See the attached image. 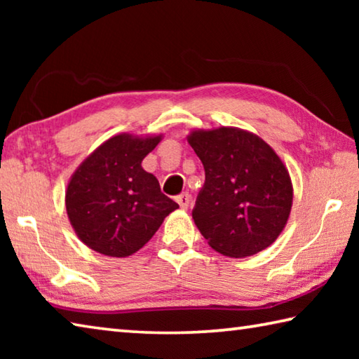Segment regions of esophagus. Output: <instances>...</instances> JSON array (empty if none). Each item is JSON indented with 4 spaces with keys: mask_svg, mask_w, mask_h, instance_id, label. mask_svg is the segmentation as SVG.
<instances>
[{
    "mask_svg": "<svg viewBox=\"0 0 359 359\" xmlns=\"http://www.w3.org/2000/svg\"><path fill=\"white\" fill-rule=\"evenodd\" d=\"M175 201L180 205V209H188V205H190L191 201V196L188 193H182L180 196L175 198Z\"/></svg>",
    "mask_w": 359,
    "mask_h": 359,
    "instance_id": "1",
    "label": "esophagus"
}]
</instances>
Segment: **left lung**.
Here are the masks:
<instances>
[{"instance_id":"obj_1","label":"left lung","mask_w":359,"mask_h":359,"mask_svg":"<svg viewBox=\"0 0 359 359\" xmlns=\"http://www.w3.org/2000/svg\"><path fill=\"white\" fill-rule=\"evenodd\" d=\"M187 141L205 171L191 215L208 244L231 258L274 244L293 205L290 172L276 150L236 126L191 130Z\"/></svg>"}]
</instances>
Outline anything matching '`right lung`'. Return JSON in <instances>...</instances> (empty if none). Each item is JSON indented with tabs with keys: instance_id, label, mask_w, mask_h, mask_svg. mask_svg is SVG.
Instances as JSON below:
<instances>
[{
	"instance_id": "right-lung-1",
	"label": "right lung",
	"mask_w": 359,
	"mask_h": 359,
	"mask_svg": "<svg viewBox=\"0 0 359 359\" xmlns=\"http://www.w3.org/2000/svg\"><path fill=\"white\" fill-rule=\"evenodd\" d=\"M161 139L163 135L120 133L96 147L72 172L65 193L66 214L77 238L96 253L130 257L179 208L141 165Z\"/></svg>"
}]
</instances>
